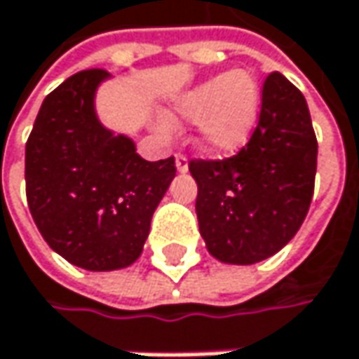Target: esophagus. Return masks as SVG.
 I'll return each mask as SVG.
<instances>
[{
	"instance_id": "1",
	"label": "esophagus",
	"mask_w": 359,
	"mask_h": 359,
	"mask_svg": "<svg viewBox=\"0 0 359 359\" xmlns=\"http://www.w3.org/2000/svg\"><path fill=\"white\" fill-rule=\"evenodd\" d=\"M175 162H177V170H179L180 175H184V172L189 170V162H187V158H184L182 154H177V156H175Z\"/></svg>"
}]
</instances>
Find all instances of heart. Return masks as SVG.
Here are the masks:
<instances>
[{
    "label": "heart",
    "mask_w": 359,
    "mask_h": 359,
    "mask_svg": "<svg viewBox=\"0 0 359 359\" xmlns=\"http://www.w3.org/2000/svg\"><path fill=\"white\" fill-rule=\"evenodd\" d=\"M262 109V87L256 74L233 69L205 79L179 95L170 117L197 123V146L207 154H236L254 136ZM164 130V126H160Z\"/></svg>",
    "instance_id": "obj_1"
}]
</instances>
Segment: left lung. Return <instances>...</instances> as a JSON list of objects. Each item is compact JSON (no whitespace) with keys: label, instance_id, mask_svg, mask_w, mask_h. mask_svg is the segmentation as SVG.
Here are the masks:
<instances>
[{"label":"left lung","instance_id":"1","mask_svg":"<svg viewBox=\"0 0 359 359\" xmlns=\"http://www.w3.org/2000/svg\"><path fill=\"white\" fill-rule=\"evenodd\" d=\"M197 219L209 254L223 264L262 262L303 225L313 199L317 137L303 93L280 73L262 91L248 146L222 162L193 160Z\"/></svg>","mask_w":359,"mask_h":359}]
</instances>
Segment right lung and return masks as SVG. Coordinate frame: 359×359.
<instances>
[{
  "label": "right lung",
  "mask_w": 359,
  "mask_h": 359,
  "mask_svg": "<svg viewBox=\"0 0 359 359\" xmlns=\"http://www.w3.org/2000/svg\"><path fill=\"white\" fill-rule=\"evenodd\" d=\"M105 71L69 76L42 101L26 144V197L34 223L58 256L91 272L136 262L175 158L148 162L126 134L97 116Z\"/></svg>",
  "instance_id": "right-lung-1"
}]
</instances>
